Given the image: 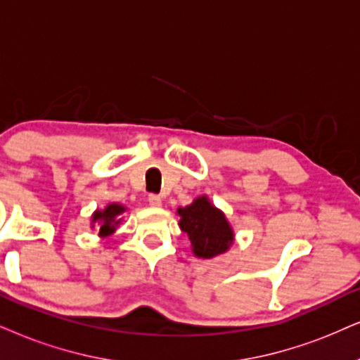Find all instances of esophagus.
I'll use <instances>...</instances> for the list:
<instances>
[{"mask_svg": "<svg viewBox=\"0 0 360 360\" xmlns=\"http://www.w3.org/2000/svg\"><path fill=\"white\" fill-rule=\"evenodd\" d=\"M149 204H151L153 207H159L162 204V199H161V195H158V194H151L149 195Z\"/></svg>", "mask_w": 360, "mask_h": 360, "instance_id": "1", "label": "esophagus"}]
</instances>
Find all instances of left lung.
<instances>
[{
	"instance_id": "left-lung-1",
	"label": "left lung",
	"mask_w": 360,
	"mask_h": 360,
	"mask_svg": "<svg viewBox=\"0 0 360 360\" xmlns=\"http://www.w3.org/2000/svg\"><path fill=\"white\" fill-rule=\"evenodd\" d=\"M179 227L189 236L191 251L199 259H212L229 251L234 243V229L226 214L199 195L189 206L177 207Z\"/></svg>"
}]
</instances>
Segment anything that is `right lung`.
Here are the masks:
<instances>
[{"label":"right lung","instance_id":"1","mask_svg":"<svg viewBox=\"0 0 360 360\" xmlns=\"http://www.w3.org/2000/svg\"><path fill=\"white\" fill-rule=\"evenodd\" d=\"M126 212V207L120 202H109L104 209H96L91 216V227L98 226L99 238H108V236L115 234L117 226L121 224L122 214Z\"/></svg>","mask_w":360,"mask_h":360}]
</instances>
